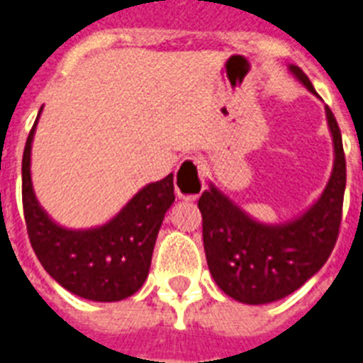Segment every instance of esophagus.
<instances>
[{
    "instance_id": "34e87169",
    "label": "esophagus",
    "mask_w": 363,
    "mask_h": 363,
    "mask_svg": "<svg viewBox=\"0 0 363 363\" xmlns=\"http://www.w3.org/2000/svg\"><path fill=\"white\" fill-rule=\"evenodd\" d=\"M204 190V164L201 157H188L175 172V191L181 199H197Z\"/></svg>"
}]
</instances>
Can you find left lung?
Returning <instances> with one entry per match:
<instances>
[{
    "instance_id": "left-lung-1",
    "label": "left lung",
    "mask_w": 363,
    "mask_h": 363,
    "mask_svg": "<svg viewBox=\"0 0 363 363\" xmlns=\"http://www.w3.org/2000/svg\"><path fill=\"white\" fill-rule=\"evenodd\" d=\"M298 80L316 93L308 77L291 65ZM327 121L334 140V169L325 191L307 213L281 226L261 225L223 194L210 188L197 201L203 216L208 269L219 289L241 303L261 305L292 294L329 259L338 241L347 181L342 133L333 111Z\"/></svg>"
}]
</instances>
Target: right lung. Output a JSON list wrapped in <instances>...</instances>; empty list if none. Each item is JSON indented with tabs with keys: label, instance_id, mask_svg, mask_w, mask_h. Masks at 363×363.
I'll list each match as a JSON object with an SVG mask.
<instances>
[{
	"label": "right lung",
	"instance_id": "right-lung-1",
	"mask_svg": "<svg viewBox=\"0 0 363 363\" xmlns=\"http://www.w3.org/2000/svg\"><path fill=\"white\" fill-rule=\"evenodd\" d=\"M36 124L38 118L23 150L21 197L27 234L38 261L50 277L80 298H129L146 281L164 213L175 201L173 173L143 188L107 225L86 232L65 230L47 217L34 197L30 144Z\"/></svg>",
	"mask_w": 363,
	"mask_h": 363
}]
</instances>
